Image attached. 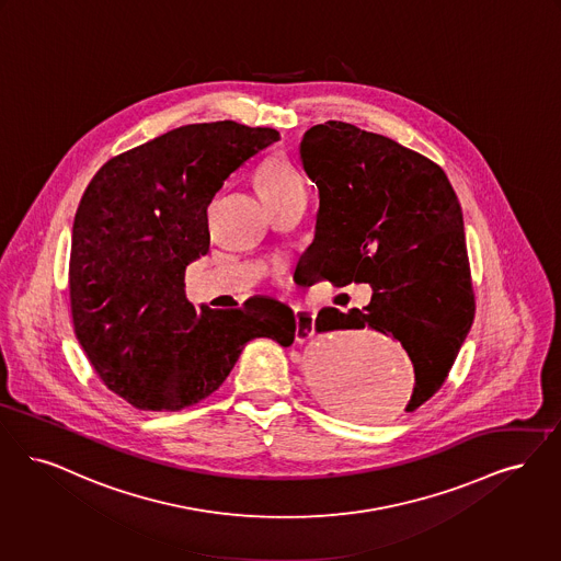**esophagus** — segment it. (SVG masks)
<instances>
[{"label":"esophagus","mask_w":561,"mask_h":561,"mask_svg":"<svg viewBox=\"0 0 561 561\" xmlns=\"http://www.w3.org/2000/svg\"><path fill=\"white\" fill-rule=\"evenodd\" d=\"M296 342H307L314 334V313L309 309H294Z\"/></svg>","instance_id":"esophagus-1"}]
</instances>
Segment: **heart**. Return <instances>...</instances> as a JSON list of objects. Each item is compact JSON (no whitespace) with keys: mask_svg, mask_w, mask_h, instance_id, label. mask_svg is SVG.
Wrapping results in <instances>:
<instances>
[{"mask_svg":"<svg viewBox=\"0 0 561 561\" xmlns=\"http://www.w3.org/2000/svg\"><path fill=\"white\" fill-rule=\"evenodd\" d=\"M302 187V181L286 158L271 157L256 171V190L263 201H275Z\"/></svg>","mask_w":561,"mask_h":561,"instance_id":"1","label":"heart"}]
</instances>
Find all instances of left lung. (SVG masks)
<instances>
[{
  "mask_svg": "<svg viewBox=\"0 0 561 561\" xmlns=\"http://www.w3.org/2000/svg\"><path fill=\"white\" fill-rule=\"evenodd\" d=\"M300 160L319 190L300 282L374 290L360 311L321 309L314 330L371 328L397 337L415 369L404 411H415L447 380L476 313L455 190L430 158L340 121L311 127Z\"/></svg>",
  "mask_w": 561,
  "mask_h": 561,
  "instance_id": "8db88e82",
  "label": "left lung"
}]
</instances>
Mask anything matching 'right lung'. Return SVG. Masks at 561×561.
<instances>
[{
    "label": "right lung",
    "instance_id": "right-lung-1",
    "mask_svg": "<svg viewBox=\"0 0 561 561\" xmlns=\"http://www.w3.org/2000/svg\"><path fill=\"white\" fill-rule=\"evenodd\" d=\"M277 139L236 121L185 125L111 158L79 202L68 265L75 334L100 380L137 409L201 403L250 340L294 342L290 307L254 296L240 309L196 311L183 282L208 252V204Z\"/></svg>",
    "mask_w": 561,
    "mask_h": 561
}]
</instances>
